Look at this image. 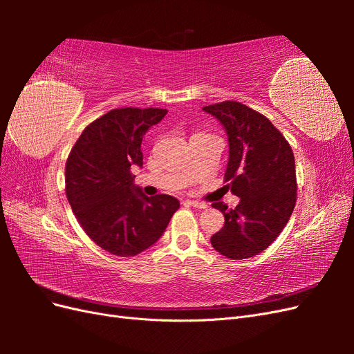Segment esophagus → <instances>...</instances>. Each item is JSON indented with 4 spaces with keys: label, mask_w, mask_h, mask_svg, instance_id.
Listing matches in <instances>:
<instances>
[{
    "label": "esophagus",
    "mask_w": 354,
    "mask_h": 354,
    "mask_svg": "<svg viewBox=\"0 0 354 354\" xmlns=\"http://www.w3.org/2000/svg\"><path fill=\"white\" fill-rule=\"evenodd\" d=\"M186 203H187V205H190V207H194V208H199V209H205V208H208L207 203L199 202V201H190V199H187V201H186Z\"/></svg>",
    "instance_id": "34e87169"
}]
</instances>
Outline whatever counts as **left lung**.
Here are the masks:
<instances>
[{"mask_svg": "<svg viewBox=\"0 0 354 354\" xmlns=\"http://www.w3.org/2000/svg\"><path fill=\"white\" fill-rule=\"evenodd\" d=\"M216 116L229 138L226 189L241 198L234 209L212 203L224 216V226L211 236L214 250L232 260H245L269 248L291 217L297 201L292 149L282 133L239 102L202 108Z\"/></svg>", "mask_w": 354, "mask_h": 354, "instance_id": "obj_1", "label": "left lung"}]
</instances>
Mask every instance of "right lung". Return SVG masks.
Segmentation results:
<instances>
[{"instance_id":"add662e5","label":"right lung","mask_w":354,"mask_h":354,"mask_svg":"<svg viewBox=\"0 0 354 354\" xmlns=\"http://www.w3.org/2000/svg\"><path fill=\"white\" fill-rule=\"evenodd\" d=\"M167 109H112L82 131L66 160V196L88 238L118 257H133L165 232L180 202L146 196L134 186L133 168L143 165L142 140Z\"/></svg>"}]
</instances>
